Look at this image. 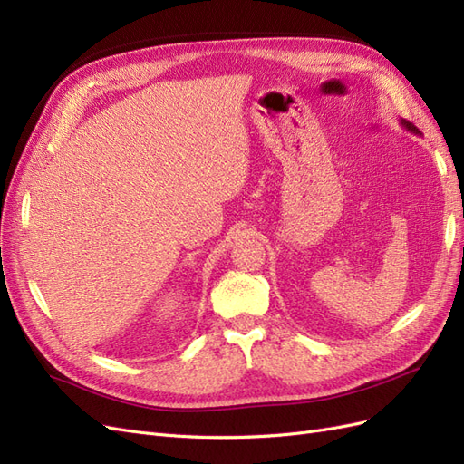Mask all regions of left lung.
<instances>
[{"instance_id":"left-lung-1","label":"left lung","mask_w":464,"mask_h":464,"mask_svg":"<svg viewBox=\"0 0 464 464\" xmlns=\"http://www.w3.org/2000/svg\"><path fill=\"white\" fill-rule=\"evenodd\" d=\"M401 125L402 128L406 130V131H411V133H414V135H420V131L414 128V125L411 123V121H406V120H401Z\"/></svg>"}]
</instances>
